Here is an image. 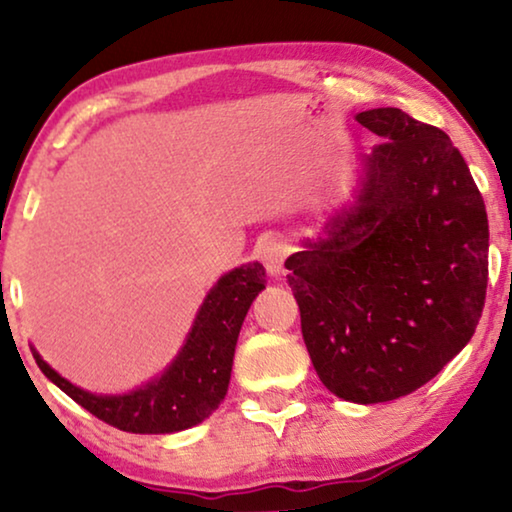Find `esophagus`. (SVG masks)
I'll return each mask as SVG.
<instances>
[{"mask_svg": "<svg viewBox=\"0 0 512 512\" xmlns=\"http://www.w3.org/2000/svg\"><path fill=\"white\" fill-rule=\"evenodd\" d=\"M286 256H289V244L282 240H265L261 247H258V258H261L265 270H268L270 275H279V272H282Z\"/></svg>", "mask_w": 512, "mask_h": 512, "instance_id": "obj_1", "label": "esophagus"}]
</instances>
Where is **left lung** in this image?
<instances>
[{
	"label": "left lung",
	"instance_id": "1",
	"mask_svg": "<svg viewBox=\"0 0 512 512\" xmlns=\"http://www.w3.org/2000/svg\"><path fill=\"white\" fill-rule=\"evenodd\" d=\"M382 139L354 205L286 258L312 366L328 391L370 405L433 380L473 338L487 293L489 226L466 160L401 109L356 114Z\"/></svg>",
	"mask_w": 512,
	"mask_h": 512
}]
</instances>
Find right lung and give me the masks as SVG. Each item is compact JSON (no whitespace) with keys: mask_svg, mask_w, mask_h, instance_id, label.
<instances>
[{"mask_svg":"<svg viewBox=\"0 0 512 512\" xmlns=\"http://www.w3.org/2000/svg\"><path fill=\"white\" fill-rule=\"evenodd\" d=\"M265 289V268L247 263L230 270L207 293L191 333L156 380L128 394L104 396L76 387L32 349L48 380L97 419L128 433H174L200 424L228 391L237 335L254 298Z\"/></svg>","mask_w":512,"mask_h":512,"instance_id":"1","label":"right lung"}]
</instances>
